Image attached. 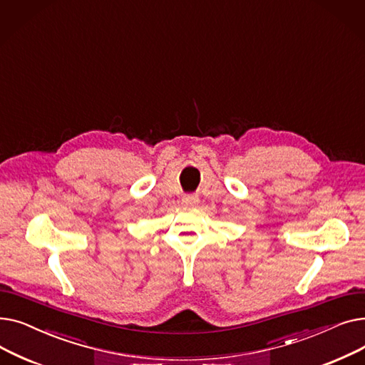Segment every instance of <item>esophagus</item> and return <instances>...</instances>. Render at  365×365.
<instances>
[{
	"mask_svg": "<svg viewBox=\"0 0 365 365\" xmlns=\"http://www.w3.org/2000/svg\"><path fill=\"white\" fill-rule=\"evenodd\" d=\"M182 202H183L185 205H195V204H198V197L194 195V194L185 195L183 200H182Z\"/></svg>",
	"mask_w": 365,
	"mask_h": 365,
	"instance_id": "34e87169",
	"label": "esophagus"
}]
</instances>
